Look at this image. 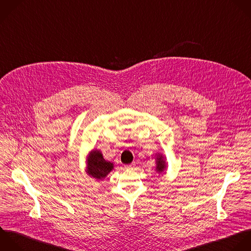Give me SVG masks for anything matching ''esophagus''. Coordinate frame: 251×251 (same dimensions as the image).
Wrapping results in <instances>:
<instances>
[{"instance_id":"1","label":"esophagus","mask_w":251,"mask_h":251,"mask_svg":"<svg viewBox=\"0 0 251 251\" xmlns=\"http://www.w3.org/2000/svg\"><path fill=\"white\" fill-rule=\"evenodd\" d=\"M134 166H135V163H131L130 165H127V166H125V168H126V169H132Z\"/></svg>"}]
</instances>
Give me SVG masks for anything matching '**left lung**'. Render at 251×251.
Returning a JSON list of instances; mask_svg holds the SVG:
<instances>
[{
  "label": "left lung",
  "instance_id": "obj_1",
  "mask_svg": "<svg viewBox=\"0 0 251 251\" xmlns=\"http://www.w3.org/2000/svg\"><path fill=\"white\" fill-rule=\"evenodd\" d=\"M165 156L160 153V152H156L155 153V171L160 175L162 173H165L166 169H167V165H166V161H165Z\"/></svg>",
  "mask_w": 251,
  "mask_h": 251
}]
</instances>
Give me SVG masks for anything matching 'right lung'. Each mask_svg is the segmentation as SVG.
Listing matches in <instances>:
<instances>
[{
	"label": "right lung",
	"mask_w": 251,
	"mask_h": 251,
	"mask_svg": "<svg viewBox=\"0 0 251 251\" xmlns=\"http://www.w3.org/2000/svg\"><path fill=\"white\" fill-rule=\"evenodd\" d=\"M86 174L96 180H103L114 168L113 162L107 161L100 150H92L86 156Z\"/></svg>",
	"instance_id": "right-lung-1"
}]
</instances>
